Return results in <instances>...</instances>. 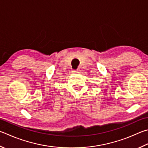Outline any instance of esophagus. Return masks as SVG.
<instances>
[{"mask_svg":"<svg viewBox=\"0 0 148 148\" xmlns=\"http://www.w3.org/2000/svg\"><path fill=\"white\" fill-rule=\"evenodd\" d=\"M74 73H79L80 72V70L79 69H77L76 70H74V71H73Z\"/></svg>","mask_w":148,"mask_h":148,"instance_id":"1","label":"esophagus"}]
</instances>
